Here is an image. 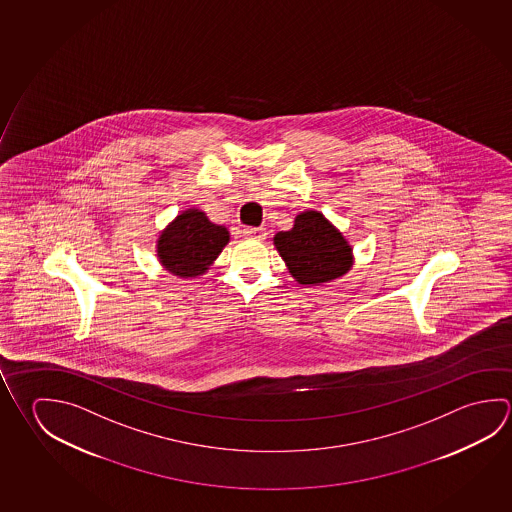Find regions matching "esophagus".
Instances as JSON below:
<instances>
[{"mask_svg":"<svg viewBox=\"0 0 512 512\" xmlns=\"http://www.w3.org/2000/svg\"><path fill=\"white\" fill-rule=\"evenodd\" d=\"M244 237H248V239H255V241H264L266 239V228H244L243 230Z\"/></svg>","mask_w":512,"mask_h":512,"instance_id":"34e87169","label":"esophagus"}]
</instances>
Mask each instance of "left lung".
I'll use <instances>...</instances> for the list:
<instances>
[{"instance_id": "left-lung-1", "label": "left lung", "mask_w": 512, "mask_h": 512, "mask_svg": "<svg viewBox=\"0 0 512 512\" xmlns=\"http://www.w3.org/2000/svg\"><path fill=\"white\" fill-rule=\"evenodd\" d=\"M273 243L298 284L320 286L343 277L352 268V248L340 230L316 210L298 214L289 232Z\"/></svg>"}]
</instances>
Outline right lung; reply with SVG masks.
Segmentation results:
<instances>
[{
    "label": "right lung",
    "mask_w": 512,
    "mask_h": 512,
    "mask_svg": "<svg viewBox=\"0 0 512 512\" xmlns=\"http://www.w3.org/2000/svg\"><path fill=\"white\" fill-rule=\"evenodd\" d=\"M230 241L225 226L214 225L205 212H181L158 237L156 252L163 268L181 278L199 277Z\"/></svg>",
    "instance_id": "right-lung-1"
}]
</instances>
